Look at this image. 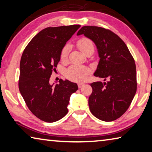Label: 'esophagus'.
Listing matches in <instances>:
<instances>
[{"label":"esophagus","mask_w":152,"mask_h":152,"mask_svg":"<svg viewBox=\"0 0 152 152\" xmlns=\"http://www.w3.org/2000/svg\"><path fill=\"white\" fill-rule=\"evenodd\" d=\"M84 85V83H79V84H78V88H82V87Z\"/></svg>","instance_id":"34e87169"}]
</instances>
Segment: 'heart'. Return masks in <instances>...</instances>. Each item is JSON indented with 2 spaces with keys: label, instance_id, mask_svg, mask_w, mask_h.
<instances>
[{
  "label": "heart",
  "instance_id": "1",
  "mask_svg": "<svg viewBox=\"0 0 152 152\" xmlns=\"http://www.w3.org/2000/svg\"><path fill=\"white\" fill-rule=\"evenodd\" d=\"M77 45L82 52L88 53L94 52V46L93 42L87 37H82L77 41ZM70 46L66 45L61 49L60 53V59L61 61H66L68 59ZM90 73V69L86 66L73 64L67 69L66 71V76L67 78L74 82H82L86 78Z\"/></svg>",
  "mask_w": 152,
  "mask_h": 152
}]
</instances>
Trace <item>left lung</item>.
<instances>
[{
  "label": "left lung",
  "instance_id": "8db88e82",
  "mask_svg": "<svg viewBox=\"0 0 152 152\" xmlns=\"http://www.w3.org/2000/svg\"><path fill=\"white\" fill-rule=\"evenodd\" d=\"M82 34L93 41L98 49L100 61L94 75L108 81L90 84V110L100 120L113 121L127 111L136 93L135 60L125 42L109 29L84 26L77 33Z\"/></svg>",
  "mask_w": 152,
  "mask_h": 152
}]
</instances>
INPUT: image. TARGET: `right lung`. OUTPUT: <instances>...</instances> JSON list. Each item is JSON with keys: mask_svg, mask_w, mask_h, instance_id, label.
Returning a JSON list of instances; mask_svg holds the SVG:
<instances>
[{"mask_svg": "<svg viewBox=\"0 0 152 152\" xmlns=\"http://www.w3.org/2000/svg\"><path fill=\"white\" fill-rule=\"evenodd\" d=\"M80 27L45 28L30 41L22 54L19 91L31 112L45 122L57 121L65 116L71 94L78 89L68 80L60 79L55 86L49 82L60 61L61 49Z\"/></svg>", "mask_w": 152, "mask_h": 152, "instance_id": "1", "label": "right lung"}]
</instances>
